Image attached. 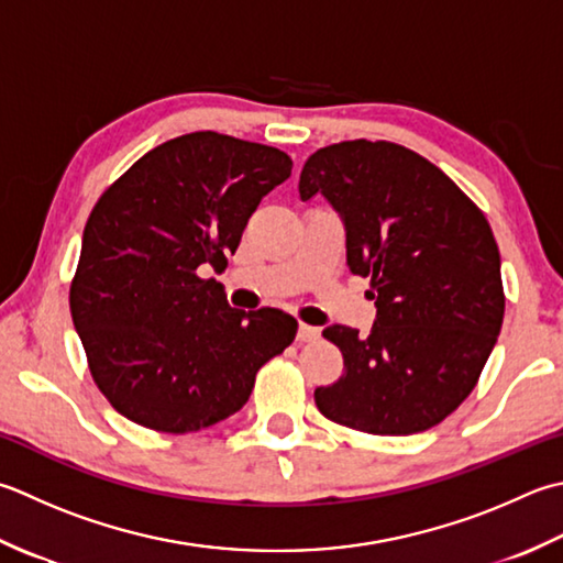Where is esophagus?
<instances>
[{"mask_svg": "<svg viewBox=\"0 0 563 563\" xmlns=\"http://www.w3.org/2000/svg\"><path fill=\"white\" fill-rule=\"evenodd\" d=\"M319 339V329L310 324H300L297 327V341H317Z\"/></svg>", "mask_w": 563, "mask_h": 563, "instance_id": "34e87169", "label": "esophagus"}]
</instances>
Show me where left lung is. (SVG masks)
Instances as JSON below:
<instances>
[{
  "label": "left lung",
  "mask_w": 563,
  "mask_h": 563,
  "mask_svg": "<svg viewBox=\"0 0 563 563\" xmlns=\"http://www.w3.org/2000/svg\"><path fill=\"white\" fill-rule=\"evenodd\" d=\"M322 195L346 231V266L371 278V334L329 324L344 376L314 390L319 412L368 434H415L466 400L498 341L500 253L454 180L390 141L319 148L300 200Z\"/></svg>",
  "instance_id": "8db88e82"
}]
</instances>
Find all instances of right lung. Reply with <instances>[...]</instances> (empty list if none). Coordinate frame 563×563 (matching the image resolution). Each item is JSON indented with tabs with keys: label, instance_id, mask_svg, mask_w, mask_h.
<instances>
[{
	"label": "right lung",
	"instance_id": "1",
	"mask_svg": "<svg viewBox=\"0 0 563 563\" xmlns=\"http://www.w3.org/2000/svg\"><path fill=\"white\" fill-rule=\"evenodd\" d=\"M292 161L263 143L195 131L161 143L99 197L82 234L70 312L92 378L141 427L185 434L246 405L297 319L229 307L222 271Z\"/></svg>",
	"mask_w": 563,
	"mask_h": 563
}]
</instances>
